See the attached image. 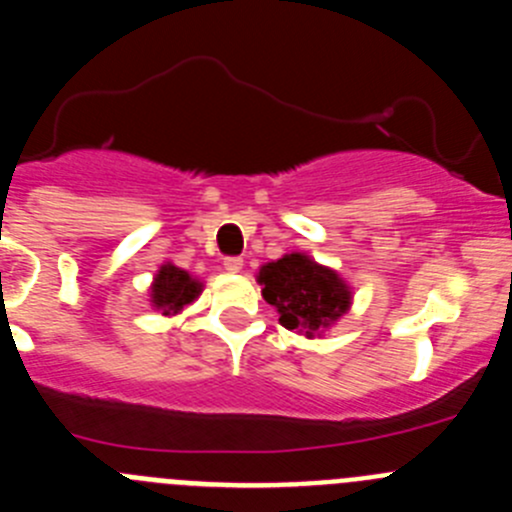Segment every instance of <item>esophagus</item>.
Returning <instances> with one entry per match:
<instances>
[{"label": "esophagus", "instance_id": "obj_1", "mask_svg": "<svg viewBox=\"0 0 512 512\" xmlns=\"http://www.w3.org/2000/svg\"><path fill=\"white\" fill-rule=\"evenodd\" d=\"M225 271H230V274H238V271L243 269V259H238V256H228V259L223 261Z\"/></svg>", "mask_w": 512, "mask_h": 512}]
</instances>
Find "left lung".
<instances>
[{"label": "left lung", "mask_w": 512, "mask_h": 512, "mask_svg": "<svg viewBox=\"0 0 512 512\" xmlns=\"http://www.w3.org/2000/svg\"><path fill=\"white\" fill-rule=\"evenodd\" d=\"M259 282L264 300L279 310V323L287 330H305V336L336 323L351 305V292L336 271L302 253L266 264Z\"/></svg>", "instance_id": "left-lung-1"}]
</instances>
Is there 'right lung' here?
Listing matches in <instances>:
<instances>
[{
	"label": "right lung",
	"instance_id": "obj_1",
	"mask_svg": "<svg viewBox=\"0 0 512 512\" xmlns=\"http://www.w3.org/2000/svg\"><path fill=\"white\" fill-rule=\"evenodd\" d=\"M202 292V284L197 279H192L187 271L176 269V266L164 264L161 271L153 279L151 295H153V305L158 310L164 312V315H176V312H182L184 305L194 300V297Z\"/></svg>",
	"mask_w": 512,
	"mask_h": 512
}]
</instances>
